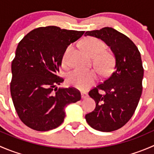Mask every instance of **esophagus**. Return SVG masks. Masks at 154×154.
I'll list each match as a JSON object with an SVG mask.
<instances>
[{"mask_svg": "<svg viewBox=\"0 0 154 154\" xmlns=\"http://www.w3.org/2000/svg\"><path fill=\"white\" fill-rule=\"evenodd\" d=\"M81 97H82V99H85L87 97H88V94L86 92H82L81 93Z\"/></svg>", "mask_w": 154, "mask_h": 154, "instance_id": "1", "label": "esophagus"}]
</instances>
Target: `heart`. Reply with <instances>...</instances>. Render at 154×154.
<instances>
[{"label":"heart","instance_id":"heart-1","mask_svg":"<svg viewBox=\"0 0 154 154\" xmlns=\"http://www.w3.org/2000/svg\"><path fill=\"white\" fill-rule=\"evenodd\" d=\"M83 47L85 51L92 57H97V66L102 73H106L112 65L111 56L103 53L106 45L101 40L94 37H87L83 41ZM71 45L66 48L63 57V63H66ZM97 80L96 73L92 70L74 69L68 75V82L70 85L80 90H86L94 83Z\"/></svg>","mask_w":154,"mask_h":154}]
</instances>
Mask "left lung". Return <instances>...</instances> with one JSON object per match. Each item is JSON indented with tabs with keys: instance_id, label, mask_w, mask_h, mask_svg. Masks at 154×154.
Here are the masks:
<instances>
[{
	"instance_id": "1",
	"label": "left lung",
	"mask_w": 154,
	"mask_h": 154,
	"mask_svg": "<svg viewBox=\"0 0 154 154\" xmlns=\"http://www.w3.org/2000/svg\"><path fill=\"white\" fill-rule=\"evenodd\" d=\"M87 35L106 43L114 56L115 65L109 77L88 93L96 107L85 118L94 130L114 131L128 122L140 100L144 75L141 54L128 37L112 27L87 31ZM99 90L105 94H100Z\"/></svg>"
}]
</instances>
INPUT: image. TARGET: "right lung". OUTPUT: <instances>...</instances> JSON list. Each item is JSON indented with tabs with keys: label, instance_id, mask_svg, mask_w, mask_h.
Listing matches in <instances>:
<instances>
[{
	"label": "right lung",
	"instance_id": "right-lung-1",
	"mask_svg": "<svg viewBox=\"0 0 154 154\" xmlns=\"http://www.w3.org/2000/svg\"><path fill=\"white\" fill-rule=\"evenodd\" d=\"M84 32L56 26L38 27L18 43L12 63L10 91L18 117L29 128H57L66 117L65 107L81 99L74 88L57 89L64 80L57 74L66 48Z\"/></svg>",
	"mask_w": 154,
	"mask_h": 154
}]
</instances>
